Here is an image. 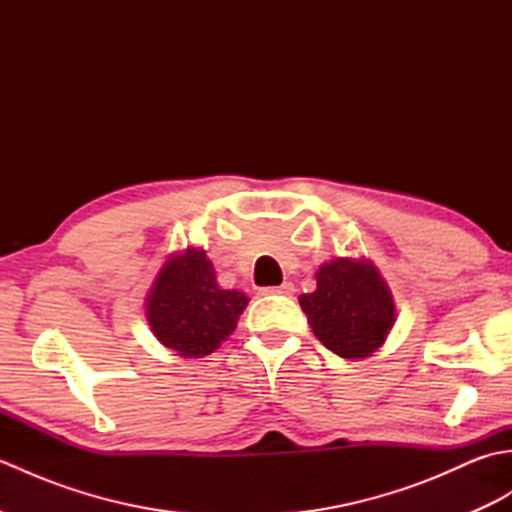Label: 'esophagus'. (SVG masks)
Here are the masks:
<instances>
[{
    "instance_id": "esophagus-1",
    "label": "esophagus",
    "mask_w": 512,
    "mask_h": 512,
    "mask_svg": "<svg viewBox=\"0 0 512 512\" xmlns=\"http://www.w3.org/2000/svg\"><path fill=\"white\" fill-rule=\"evenodd\" d=\"M295 292V286L290 281H284V284L277 288H262V295H281V297H290Z\"/></svg>"
}]
</instances>
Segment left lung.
<instances>
[{
	"label": "left lung",
	"mask_w": 512,
	"mask_h": 512,
	"mask_svg": "<svg viewBox=\"0 0 512 512\" xmlns=\"http://www.w3.org/2000/svg\"><path fill=\"white\" fill-rule=\"evenodd\" d=\"M314 336L341 358L372 356L396 321L385 279L365 259H332L317 270V290L299 297Z\"/></svg>",
	"instance_id": "obj_1"
}]
</instances>
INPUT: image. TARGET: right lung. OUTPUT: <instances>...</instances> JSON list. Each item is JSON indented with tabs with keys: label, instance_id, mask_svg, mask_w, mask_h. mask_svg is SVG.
Segmentation results:
<instances>
[{
	"label": "right lung",
	"instance_id": "obj_1",
	"mask_svg": "<svg viewBox=\"0 0 512 512\" xmlns=\"http://www.w3.org/2000/svg\"><path fill=\"white\" fill-rule=\"evenodd\" d=\"M248 297L217 286L204 250L171 255L147 295V321L156 339L184 358L215 352L235 330Z\"/></svg>",
	"mask_w": 512,
	"mask_h": 512
}]
</instances>
